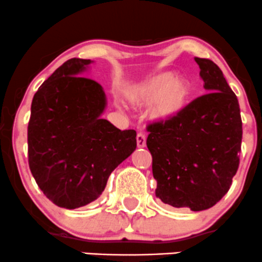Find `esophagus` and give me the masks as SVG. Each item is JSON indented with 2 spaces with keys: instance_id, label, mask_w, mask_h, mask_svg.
I'll return each instance as SVG.
<instances>
[{
  "instance_id": "obj_1",
  "label": "esophagus",
  "mask_w": 262,
  "mask_h": 262,
  "mask_svg": "<svg viewBox=\"0 0 262 262\" xmlns=\"http://www.w3.org/2000/svg\"><path fill=\"white\" fill-rule=\"evenodd\" d=\"M145 144H146V137H145L144 133H142V132H140V133L137 134V145H138V148H144Z\"/></svg>"
}]
</instances>
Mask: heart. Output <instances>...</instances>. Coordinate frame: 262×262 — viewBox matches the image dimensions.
<instances>
[{"mask_svg":"<svg viewBox=\"0 0 262 262\" xmlns=\"http://www.w3.org/2000/svg\"><path fill=\"white\" fill-rule=\"evenodd\" d=\"M190 96L188 82L174 77L169 72L159 73L139 85L126 92V97L137 105L151 107V117L155 119H171L186 107Z\"/></svg>","mask_w":262,"mask_h":262,"instance_id":"b5f03b06","label":"heart"}]
</instances>
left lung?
<instances>
[{
  "label": "left lung",
  "mask_w": 262,
  "mask_h": 262,
  "mask_svg": "<svg viewBox=\"0 0 262 262\" xmlns=\"http://www.w3.org/2000/svg\"><path fill=\"white\" fill-rule=\"evenodd\" d=\"M208 93L177 117L149 123L146 146L153 158L155 195L174 208L201 211L229 191L240 163L243 122L238 100L223 72L195 57Z\"/></svg>",
  "instance_id": "obj_1"
}]
</instances>
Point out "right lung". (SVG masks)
I'll use <instances>...</instances> for the list:
<instances>
[{
    "label": "right lung",
    "instance_id": "add662e5",
    "mask_svg": "<svg viewBox=\"0 0 262 262\" xmlns=\"http://www.w3.org/2000/svg\"><path fill=\"white\" fill-rule=\"evenodd\" d=\"M91 59L71 58L34 94L28 122V165L57 206L77 209L96 200L112 171L137 148L133 129L120 130L100 114L102 85L79 76Z\"/></svg>",
    "mask_w": 262,
    "mask_h": 262
}]
</instances>
